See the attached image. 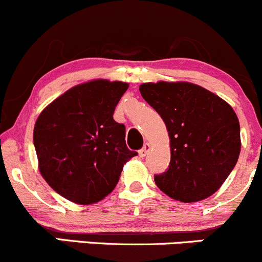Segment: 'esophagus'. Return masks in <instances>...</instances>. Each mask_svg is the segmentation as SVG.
<instances>
[{"label":"esophagus","instance_id":"34e87169","mask_svg":"<svg viewBox=\"0 0 262 262\" xmlns=\"http://www.w3.org/2000/svg\"><path fill=\"white\" fill-rule=\"evenodd\" d=\"M149 150H150V144H145L144 146H142V149H140V151H139V155L141 158H144V157H146L147 155V152H149Z\"/></svg>","mask_w":262,"mask_h":262}]
</instances>
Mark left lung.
I'll list each match as a JSON object with an SVG mask.
<instances>
[{
  "label": "left lung",
  "instance_id": "1",
  "mask_svg": "<svg viewBox=\"0 0 262 262\" xmlns=\"http://www.w3.org/2000/svg\"><path fill=\"white\" fill-rule=\"evenodd\" d=\"M140 93L163 118L170 140L169 167L154 176L158 187L182 203L216 192L241 151L239 121L233 108L191 82H146Z\"/></svg>",
  "mask_w": 262,
  "mask_h": 262
}]
</instances>
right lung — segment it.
<instances>
[{
	"label": "right lung",
	"instance_id": "obj_1",
	"mask_svg": "<svg viewBox=\"0 0 262 262\" xmlns=\"http://www.w3.org/2000/svg\"><path fill=\"white\" fill-rule=\"evenodd\" d=\"M127 82L93 80L76 85L43 110L34 126L39 172L67 200H103L137 155L126 146L125 125L113 120Z\"/></svg>",
	"mask_w": 262,
	"mask_h": 262
}]
</instances>
